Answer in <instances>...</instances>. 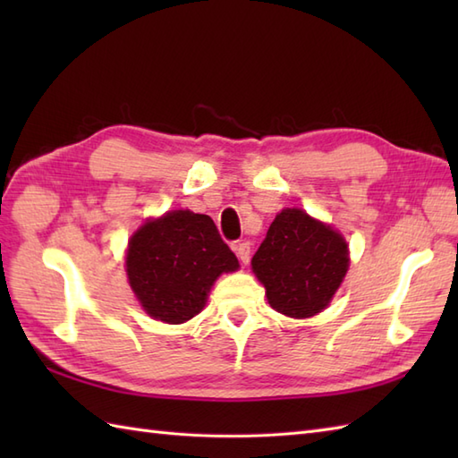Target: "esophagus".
Returning <instances> with one entry per match:
<instances>
[{
    "label": "esophagus",
    "mask_w": 458,
    "mask_h": 458,
    "mask_svg": "<svg viewBox=\"0 0 458 458\" xmlns=\"http://www.w3.org/2000/svg\"><path fill=\"white\" fill-rule=\"evenodd\" d=\"M234 250H236V256L240 258L242 264H248V261H250V254H251L250 242H240V244L234 246Z\"/></svg>",
    "instance_id": "1"
}]
</instances>
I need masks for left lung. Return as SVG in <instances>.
Returning a JSON list of instances; mask_svg holds the SVG:
<instances>
[{
  "label": "left lung",
  "mask_w": 458,
  "mask_h": 458,
  "mask_svg": "<svg viewBox=\"0 0 458 458\" xmlns=\"http://www.w3.org/2000/svg\"><path fill=\"white\" fill-rule=\"evenodd\" d=\"M251 269L269 305L291 318L320 313L348 271V244L328 224L301 208H284L271 222Z\"/></svg>",
  "instance_id": "left-lung-1"
}]
</instances>
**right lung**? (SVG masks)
Returning <instances> with one entry per match:
<instances>
[{"mask_svg": "<svg viewBox=\"0 0 458 458\" xmlns=\"http://www.w3.org/2000/svg\"><path fill=\"white\" fill-rule=\"evenodd\" d=\"M240 267L207 214L171 210L133 232L125 256L130 285L149 317L187 323L207 305L218 276Z\"/></svg>", "mask_w": 458, "mask_h": 458, "instance_id": "obj_1", "label": "right lung"}]
</instances>
